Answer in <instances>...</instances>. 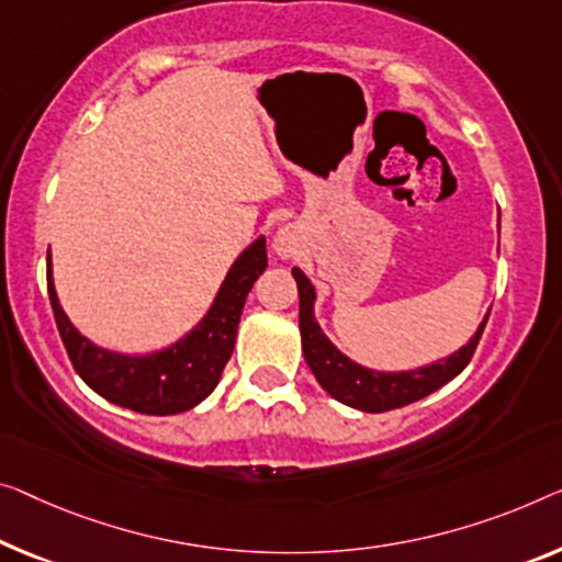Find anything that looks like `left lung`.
Returning <instances> with one entry per match:
<instances>
[{
  "label": "left lung",
  "instance_id": "8db88e82",
  "mask_svg": "<svg viewBox=\"0 0 562 562\" xmlns=\"http://www.w3.org/2000/svg\"><path fill=\"white\" fill-rule=\"evenodd\" d=\"M300 292V335H303V353L310 366V371L315 373V379L321 386L330 393L333 398H338L340 404L361 408L368 414H381L391 412V408H401L414 401L429 396L443 383H449L454 375H459L472 361L476 346L484 333V325L490 321V313L480 325V330L459 353L449 356L447 361H439L434 366L418 368V371L408 373H379L368 371L363 366H356L348 361L340 350H335L333 342L325 338L317 328L313 317V300L315 290L310 280L300 270H292Z\"/></svg>",
  "mask_w": 562,
  "mask_h": 562
}]
</instances>
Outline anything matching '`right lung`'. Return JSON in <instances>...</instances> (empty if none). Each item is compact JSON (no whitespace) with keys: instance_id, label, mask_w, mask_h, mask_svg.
Returning a JSON list of instances; mask_svg holds the SVG:
<instances>
[{"instance_id":"1","label":"right lung","mask_w":562,"mask_h":562,"mask_svg":"<svg viewBox=\"0 0 562 562\" xmlns=\"http://www.w3.org/2000/svg\"><path fill=\"white\" fill-rule=\"evenodd\" d=\"M49 262V257H47ZM267 270V247L259 237L247 247L224 280L212 310L194 333L176 342L169 350L146 358H125L95 348L82 338L67 321L57 303L53 278L47 270V295L60 330L67 358L82 381L100 396L131 412L148 416H169L189 412L204 401L222 379V371L232 358L234 340L245 300Z\"/></svg>"}]
</instances>
